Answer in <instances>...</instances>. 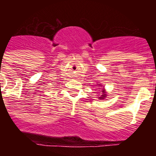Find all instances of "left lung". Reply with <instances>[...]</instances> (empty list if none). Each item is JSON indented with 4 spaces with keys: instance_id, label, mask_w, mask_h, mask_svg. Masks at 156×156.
I'll list each match as a JSON object with an SVG mask.
<instances>
[{
    "instance_id": "obj_1",
    "label": "left lung",
    "mask_w": 156,
    "mask_h": 156,
    "mask_svg": "<svg viewBox=\"0 0 156 156\" xmlns=\"http://www.w3.org/2000/svg\"><path fill=\"white\" fill-rule=\"evenodd\" d=\"M98 87H101V83H99V84H98ZM99 89H100V88H99ZM103 89H104V87H103ZM103 89H101V90H103ZM102 92V94L101 95H98V96H99L98 97V99L99 100H103V99H105L106 98V96H108V95L106 94V92H105V90H103V91H101Z\"/></svg>"
}]
</instances>
